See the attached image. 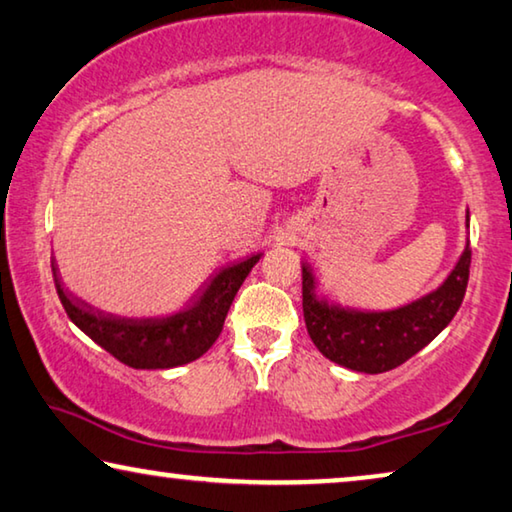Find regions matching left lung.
I'll return each mask as SVG.
<instances>
[{
	"mask_svg": "<svg viewBox=\"0 0 512 512\" xmlns=\"http://www.w3.org/2000/svg\"><path fill=\"white\" fill-rule=\"evenodd\" d=\"M469 264L467 243L460 262L437 292L388 312L342 310L317 299L315 278L303 266V317L310 338L326 358L349 370L379 375L398 368L451 324L467 292Z\"/></svg>",
	"mask_w": 512,
	"mask_h": 512,
	"instance_id": "1",
	"label": "left lung"
}]
</instances>
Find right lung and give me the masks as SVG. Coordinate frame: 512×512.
<instances>
[{"label":"right lung","instance_id":"add662e5","mask_svg":"<svg viewBox=\"0 0 512 512\" xmlns=\"http://www.w3.org/2000/svg\"><path fill=\"white\" fill-rule=\"evenodd\" d=\"M259 255L225 266L202 289L197 301L188 310L160 319H128L108 315L91 308L89 303L75 299L64 289L52 264V278L64 305L66 315L87 333L96 345L110 352L117 361L137 370H165L200 358L218 340L223 331L227 310L246 280Z\"/></svg>","mask_w":512,"mask_h":512}]
</instances>
